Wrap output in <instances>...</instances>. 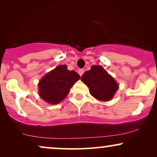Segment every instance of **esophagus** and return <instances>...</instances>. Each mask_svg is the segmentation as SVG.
Listing matches in <instances>:
<instances>
[{"mask_svg": "<svg viewBox=\"0 0 157 157\" xmlns=\"http://www.w3.org/2000/svg\"><path fill=\"white\" fill-rule=\"evenodd\" d=\"M78 74L81 76L83 75V73H84V70H83V69H78Z\"/></svg>", "mask_w": 157, "mask_h": 157, "instance_id": "esophagus-1", "label": "esophagus"}]
</instances>
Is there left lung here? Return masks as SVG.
<instances>
[{
  "instance_id": "obj_1",
  "label": "left lung",
  "mask_w": 157,
  "mask_h": 157,
  "mask_svg": "<svg viewBox=\"0 0 157 157\" xmlns=\"http://www.w3.org/2000/svg\"><path fill=\"white\" fill-rule=\"evenodd\" d=\"M81 80L89 88L90 93L100 101H109L119 89V85L104 68L93 66L81 76Z\"/></svg>"
}]
</instances>
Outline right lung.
<instances>
[{"instance_id": "1", "label": "right lung", "mask_w": 157, "mask_h": 157, "mask_svg": "<svg viewBox=\"0 0 157 157\" xmlns=\"http://www.w3.org/2000/svg\"><path fill=\"white\" fill-rule=\"evenodd\" d=\"M79 78L80 76L74 71H68L66 65L57 66L40 81L39 95L49 104H59Z\"/></svg>"}]
</instances>
